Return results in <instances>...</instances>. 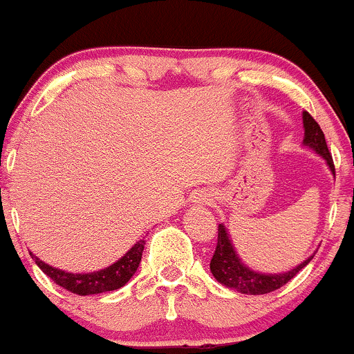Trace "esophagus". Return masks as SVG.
I'll return each instance as SVG.
<instances>
[{
  "label": "esophagus",
  "mask_w": 354,
  "mask_h": 354,
  "mask_svg": "<svg viewBox=\"0 0 354 354\" xmlns=\"http://www.w3.org/2000/svg\"><path fill=\"white\" fill-rule=\"evenodd\" d=\"M210 201H212V198H210L209 194H198L197 196V202H205V204H209Z\"/></svg>",
  "instance_id": "obj_1"
}]
</instances>
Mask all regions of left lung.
I'll return each instance as SVG.
<instances>
[{"label": "left lung", "instance_id": "left-lung-1", "mask_svg": "<svg viewBox=\"0 0 354 354\" xmlns=\"http://www.w3.org/2000/svg\"><path fill=\"white\" fill-rule=\"evenodd\" d=\"M303 125L304 147H308L313 152H316L317 156L323 157L326 160L329 170L333 172V176H335V164H333V157L328 150L321 127L317 125V122L308 112H303ZM311 259L313 256H309L303 263L286 272L268 274L254 271L248 264L242 263L232 241H230L227 229H225L224 224H219L217 248L212 256V261H210V272L216 277L217 283L224 284L225 288L236 289L241 295H268V292L276 291V289L283 288L286 283H289L304 266L309 264Z\"/></svg>", "mask_w": 354, "mask_h": 354}]
</instances>
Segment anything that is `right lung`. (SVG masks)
<instances>
[{
    "mask_svg": "<svg viewBox=\"0 0 354 354\" xmlns=\"http://www.w3.org/2000/svg\"><path fill=\"white\" fill-rule=\"evenodd\" d=\"M145 241H138L137 244L132 245L117 263L110 264L109 268H103L100 271L95 272H68L63 269L53 268V266L43 263L39 257L35 256L33 252L31 257L38 268L41 269L51 281H55L58 286H62L66 291L73 292L78 296H90V295H100V292L117 291L122 286H125L132 279L135 271L138 269L142 261V252H144Z\"/></svg>",
    "mask_w": 354,
    "mask_h": 354,
    "instance_id": "1",
    "label": "right lung"
}]
</instances>
